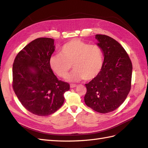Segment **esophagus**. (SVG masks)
I'll return each mask as SVG.
<instances>
[{
  "mask_svg": "<svg viewBox=\"0 0 148 148\" xmlns=\"http://www.w3.org/2000/svg\"><path fill=\"white\" fill-rule=\"evenodd\" d=\"M70 86H71V88H75V87L77 86V84H71Z\"/></svg>",
  "mask_w": 148,
  "mask_h": 148,
  "instance_id": "34e87169",
  "label": "esophagus"
}]
</instances>
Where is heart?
<instances>
[{
	"label": "heart",
	"instance_id": "1",
	"mask_svg": "<svg viewBox=\"0 0 148 148\" xmlns=\"http://www.w3.org/2000/svg\"><path fill=\"white\" fill-rule=\"evenodd\" d=\"M103 62V52L99 45H89L78 39L64 44L59 54L49 58L50 67L60 77H67L72 65L74 70L68 77L70 81L93 79L101 71Z\"/></svg>",
	"mask_w": 148,
	"mask_h": 148
}]
</instances>
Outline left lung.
<instances>
[{
	"label": "left lung",
	"instance_id": "1",
	"mask_svg": "<svg viewBox=\"0 0 148 148\" xmlns=\"http://www.w3.org/2000/svg\"><path fill=\"white\" fill-rule=\"evenodd\" d=\"M95 38L104 60L99 74L85 84L84 102L95 111L108 113L120 106L130 92L132 64L127 51L115 39L102 34Z\"/></svg>",
	"mask_w": 148,
	"mask_h": 148
}]
</instances>
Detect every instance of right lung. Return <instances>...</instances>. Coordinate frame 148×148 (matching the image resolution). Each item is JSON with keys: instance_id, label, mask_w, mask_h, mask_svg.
Here are the masks:
<instances>
[{"instance_id": "obj_1", "label": "right lung", "mask_w": 148, "mask_h": 148, "mask_svg": "<svg viewBox=\"0 0 148 148\" xmlns=\"http://www.w3.org/2000/svg\"><path fill=\"white\" fill-rule=\"evenodd\" d=\"M55 51L54 39L40 37L18 53L12 65V88L21 104L29 112L49 116L61 108L68 83L58 80L49 65Z\"/></svg>"}]
</instances>
